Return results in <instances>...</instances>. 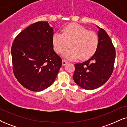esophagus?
Listing matches in <instances>:
<instances>
[{"mask_svg":"<svg viewBox=\"0 0 127 127\" xmlns=\"http://www.w3.org/2000/svg\"><path fill=\"white\" fill-rule=\"evenodd\" d=\"M67 62L66 60H63V62H62V63H63V65H65V64H66L67 63Z\"/></svg>","mask_w":127,"mask_h":127,"instance_id":"obj_1","label":"esophagus"}]
</instances>
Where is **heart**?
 <instances>
[{"instance_id": "heart-1", "label": "heart", "mask_w": 127, "mask_h": 127, "mask_svg": "<svg viewBox=\"0 0 127 127\" xmlns=\"http://www.w3.org/2000/svg\"><path fill=\"white\" fill-rule=\"evenodd\" d=\"M54 50L62 54L69 47L70 49L63 54L68 60H74L80 57L81 60H87L94 55L98 45V37L95 32L89 31L83 26L70 23L64 27L62 34L54 33L52 37Z\"/></svg>"}]
</instances>
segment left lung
Listing matches in <instances>:
<instances>
[{
  "label": "left lung",
  "mask_w": 127,
  "mask_h": 127,
  "mask_svg": "<svg viewBox=\"0 0 127 127\" xmlns=\"http://www.w3.org/2000/svg\"><path fill=\"white\" fill-rule=\"evenodd\" d=\"M98 29V45L90 59L82 63L75 64L73 79L83 89L90 90L102 86L113 73L115 50L107 32Z\"/></svg>",
  "instance_id": "8db88e82"
}]
</instances>
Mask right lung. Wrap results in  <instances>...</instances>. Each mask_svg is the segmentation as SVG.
<instances>
[{"instance_id": "right-lung-1", "label": "right lung", "mask_w": 127, "mask_h": 127, "mask_svg": "<svg viewBox=\"0 0 127 127\" xmlns=\"http://www.w3.org/2000/svg\"><path fill=\"white\" fill-rule=\"evenodd\" d=\"M53 35L48 22H38L20 32L13 43L14 76L29 90L41 91L50 86L62 66V59L53 50Z\"/></svg>"}]
</instances>
